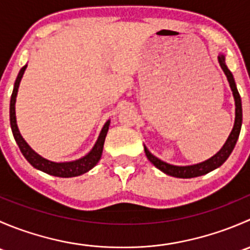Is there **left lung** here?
Returning a JSON list of instances; mask_svg holds the SVG:
<instances>
[{
	"label": "left lung",
	"instance_id": "left-lung-1",
	"mask_svg": "<svg viewBox=\"0 0 250 250\" xmlns=\"http://www.w3.org/2000/svg\"><path fill=\"white\" fill-rule=\"evenodd\" d=\"M219 64H220L221 69L225 72L226 77H228L229 84H230L231 90H232V94L234 98V105H236V117H234V125L232 130H231V134L229 135L228 140L224 144L223 147L220 148L219 152H216L213 157H210L209 160L204 161V162L197 163V165L193 166H173L169 163H166L163 161H161L160 158H157L156 156H153L150 151L147 150L146 146H144V150H145L146 157L148 158L151 163L155 166L156 168H158L160 170H162L163 173L168 174L170 176H175V178H196V176L204 175V174L211 172V170L216 169L218 167H220L224 162L229 158V156L231 155L232 150L234 148L237 140H238L239 132H241L242 127V102L241 97H239V93L237 90L236 83H234L233 76L231 74L230 70L228 69L225 64V55L219 54L218 55Z\"/></svg>",
	"mask_w": 250,
	"mask_h": 250
}]
</instances>
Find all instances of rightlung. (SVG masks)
Instances as JSON below:
<instances>
[{
	"label": "right lung",
	"instance_id": "1",
	"mask_svg": "<svg viewBox=\"0 0 250 250\" xmlns=\"http://www.w3.org/2000/svg\"><path fill=\"white\" fill-rule=\"evenodd\" d=\"M27 65L21 67V70L18 74V77L14 83L13 93H12L11 97V105H9V120H11V128L12 132H13V137L16 139L18 146H19L20 151L24 155V157L26 158L27 162L32 166L36 169L44 172L49 175L54 176H60V178H72V176H78L82 175V174L87 173L88 170L92 169L98 162H99L100 157H102L103 153V147H104L105 138H106L107 130H109L110 121H107L106 123L103 127L102 132H100L99 138H98L97 143L93 146L92 150L87 153L85 156H83L82 158L76 161H71V162H52V161L46 160L42 156H40L39 153L35 152L31 147L29 146V144L24 140V138L20 134L19 129H18L17 125V118H16V100H17V94H18V88H19L20 81H21L22 75H24L25 69H26Z\"/></svg>",
	"mask_w": 250,
	"mask_h": 250
}]
</instances>
